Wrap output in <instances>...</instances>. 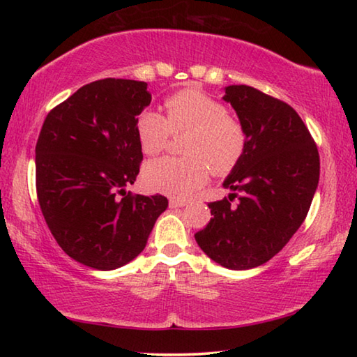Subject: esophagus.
<instances>
[{
    "mask_svg": "<svg viewBox=\"0 0 357 357\" xmlns=\"http://www.w3.org/2000/svg\"><path fill=\"white\" fill-rule=\"evenodd\" d=\"M168 204H170L172 209H176V208H184L185 204H187V202H184V200H174V198H172L170 203H168Z\"/></svg>",
    "mask_w": 357,
    "mask_h": 357,
    "instance_id": "1",
    "label": "esophagus"
}]
</instances>
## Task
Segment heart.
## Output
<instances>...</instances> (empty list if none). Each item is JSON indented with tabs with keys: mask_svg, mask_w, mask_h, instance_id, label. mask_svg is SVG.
<instances>
[{
	"mask_svg": "<svg viewBox=\"0 0 357 357\" xmlns=\"http://www.w3.org/2000/svg\"><path fill=\"white\" fill-rule=\"evenodd\" d=\"M165 118L146 108L138 114L135 132L142 151L155 155L167 148L173 134L189 130L183 151L185 157H162L143 168L149 190L185 198L206 183L211 170L227 174L245 153L243 124L228 114L227 107L197 88H185L165 100Z\"/></svg>",
	"mask_w": 357,
	"mask_h": 357,
	"instance_id": "obj_1",
	"label": "heart"
}]
</instances>
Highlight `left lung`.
<instances>
[{
    "label": "left lung",
    "mask_w": 357,
    "mask_h": 357,
    "mask_svg": "<svg viewBox=\"0 0 357 357\" xmlns=\"http://www.w3.org/2000/svg\"><path fill=\"white\" fill-rule=\"evenodd\" d=\"M247 135L245 153L208 206L213 219L195 234L223 268H257L277 255L304 222L319 179V154L293 107L247 84L225 88ZM238 198L234 205L232 200Z\"/></svg>",
    "instance_id": "left-lung-1"
}]
</instances>
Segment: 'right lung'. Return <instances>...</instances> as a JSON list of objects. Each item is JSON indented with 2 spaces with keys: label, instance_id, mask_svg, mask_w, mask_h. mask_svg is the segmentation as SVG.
<instances>
[{
  "label": "right lung",
  "instance_id": "obj_1",
  "mask_svg": "<svg viewBox=\"0 0 357 357\" xmlns=\"http://www.w3.org/2000/svg\"><path fill=\"white\" fill-rule=\"evenodd\" d=\"M151 104L148 83H88L47 114L36 144V190L59 247L99 271L128 264L146 247L168 206L164 195H132L143 153L137 116Z\"/></svg>",
  "mask_w": 357,
  "mask_h": 357
}]
</instances>
